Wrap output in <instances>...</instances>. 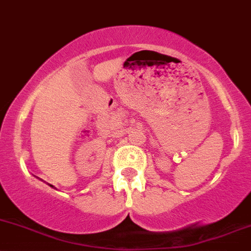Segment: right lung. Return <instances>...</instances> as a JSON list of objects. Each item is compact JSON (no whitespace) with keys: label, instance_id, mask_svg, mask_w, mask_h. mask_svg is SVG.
<instances>
[{"label":"right lung","instance_id":"right-lung-1","mask_svg":"<svg viewBox=\"0 0 251 251\" xmlns=\"http://www.w3.org/2000/svg\"><path fill=\"white\" fill-rule=\"evenodd\" d=\"M49 186H50V187H53V186H51V185H49Z\"/></svg>","mask_w":251,"mask_h":251}]
</instances>
